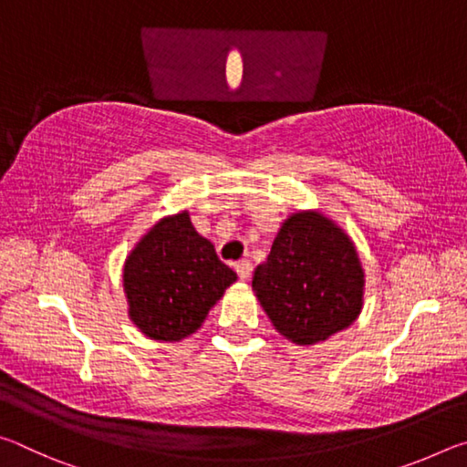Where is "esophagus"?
Returning a JSON list of instances; mask_svg holds the SVG:
<instances>
[{
  "label": "esophagus",
  "mask_w": 467,
  "mask_h": 467,
  "mask_svg": "<svg viewBox=\"0 0 467 467\" xmlns=\"http://www.w3.org/2000/svg\"><path fill=\"white\" fill-rule=\"evenodd\" d=\"M234 270H236V274H239L241 280H249V275L253 272V264L249 262V259H241V262L234 265Z\"/></svg>",
  "instance_id": "esophagus-1"
}]
</instances>
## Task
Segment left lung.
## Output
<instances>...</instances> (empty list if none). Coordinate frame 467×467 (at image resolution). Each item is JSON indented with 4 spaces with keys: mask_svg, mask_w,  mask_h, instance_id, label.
<instances>
[{
    "mask_svg": "<svg viewBox=\"0 0 467 467\" xmlns=\"http://www.w3.org/2000/svg\"><path fill=\"white\" fill-rule=\"evenodd\" d=\"M362 286L352 241L317 212L292 214L253 274V290L274 327L300 346L350 326L362 309Z\"/></svg>",
    "mask_w": 467,
    "mask_h": 467,
    "instance_id": "1",
    "label": "left lung"
}]
</instances>
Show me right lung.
<instances>
[{
    "label": "right lung",
    "instance_id": "right-lung-1",
    "mask_svg": "<svg viewBox=\"0 0 467 467\" xmlns=\"http://www.w3.org/2000/svg\"><path fill=\"white\" fill-rule=\"evenodd\" d=\"M234 280L214 244L195 233L187 212L150 228L123 272L131 321L162 342L193 334Z\"/></svg>",
    "mask_w": 467,
    "mask_h": 467
}]
</instances>
